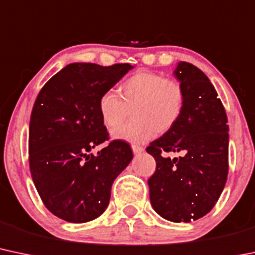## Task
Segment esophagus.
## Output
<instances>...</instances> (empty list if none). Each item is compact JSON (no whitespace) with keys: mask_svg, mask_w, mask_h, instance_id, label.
Here are the masks:
<instances>
[{"mask_svg":"<svg viewBox=\"0 0 255 255\" xmlns=\"http://www.w3.org/2000/svg\"><path fill=\"white\" fill-rule=\"evenodd\" d=\"M132 150L134 155H139V153H141L142 151H144V147L139 146V145H132Z\"/></svg>","mask_w":255,"mask_h":255,"instance_id":"34e87169","label":"esophagus"}]
</instances>
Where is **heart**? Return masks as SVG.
<instances>
[{
    "label": "heart",
    "instance_id": "1",
    "mask_svg": "<svg viewBox=\"0 0 255 255\" xmlns=\"http://www.w3.org/2000/svg\"><path fill=\"white\" fill-rule=\"evenodd\" d=\"M185 106L180 81L152 71H139L119 86V94L106 91L99 99V113L106 128L114 130L132 111L133 119L114 132L116 139L134 144L149 141L172 129Z\"/></svg>",
    "mask_w": 255,
    "mask_h": 255
}]
</instances>
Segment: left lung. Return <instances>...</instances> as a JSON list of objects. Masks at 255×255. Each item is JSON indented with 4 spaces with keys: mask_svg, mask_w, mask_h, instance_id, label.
<instances>
[{
    "mask_svg": "<svg viewBox=\"0 0 255 255\" xmlns=\"http://www.w3.org/2000/svg\"><path fill=\"white\" fill-rule=\"evenodd\" d=\"M175 76L185 89V106L177 125L146 147L156 161L147 184L162 218L189 223L211 212L225 186L229 126L222 100L200 69L181 61ZM169 152L183 156L170 160Z\"/></svg>",
    "mask_w": 255,
    "mask_h": 255,
    "instance_id": "obj_1",
    "label": "left lung"
}]
</instances>
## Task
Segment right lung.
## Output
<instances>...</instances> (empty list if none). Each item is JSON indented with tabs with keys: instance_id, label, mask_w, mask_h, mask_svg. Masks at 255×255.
I'll use <instances>...</instances> for the list:
<instances>
[{
	"instance_id": "obj_1",
	"label": "right lung",
	"mask_w": 255,
	"mask_h": 255,
	"mask_svg": "<svg viewBox=\"0 0 255 255\" xmlns=\"http://www.w3.org/2000/svg\"><path fill=\"white\" fill-rule=\"evenodd\" d=\"M74 63L46 83L33 104L29 127V166L36 190L50 213L70 223L96 219L109 205L111 186L129 164L125 140H109L99 99L132 69ZM108 146L89 154L97 144Z\"/></svg>"
}]
</instances>
